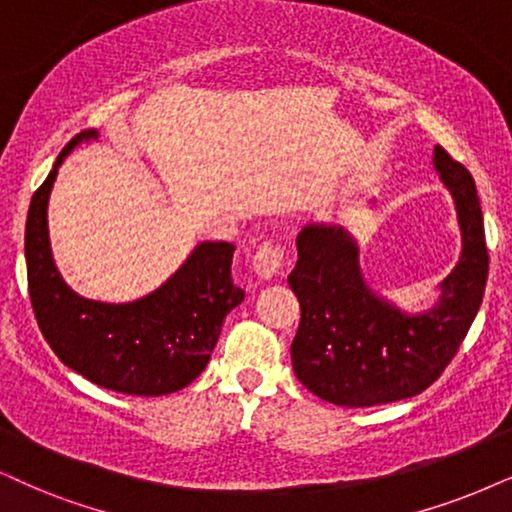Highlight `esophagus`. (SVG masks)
I'll return each instance as SVG.
<instances>
[{"mask_svg": "<svg viewBox=\"0 0 512 512\" xmlns=\"http://www.w3.org/2000/svg\"><path fill=\"white\" fill-rule=\"evenodd\" d=\"M283 264H286V260H283V250L278 248V245L267 243L252 255V269H255V274L264 278V281H269V278L281 274Z\"/></svg>", "mask_w": 512, "mask_h": 512, "instance_id": "obj_1", "label": "esophagus"}]
</instances>
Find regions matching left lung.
Wrapping results in <instances>:
<instances>
[{
	"mask_svg": "<svg viewBox=\"0 0 512 512\" xmlns=\"http://www.w3.org/2000/svg\"><path fill=\"white\" fill-rule=\"evenodd\" d=\"M432 163L454 198L463 250L428 312H401L375 295L361 276L357 241L342 226L307 224L297 234L288 276L302 312L293 371L331 404L359 409L416 397L444 373L475 321L489 271L480 198L470 172L442 146Z\"/></svg>",
	"mask_w": 512,
	"mask_h": 512,
	"instance_id": "8db88e82",
	"label": "left lung"
}]
</instances>
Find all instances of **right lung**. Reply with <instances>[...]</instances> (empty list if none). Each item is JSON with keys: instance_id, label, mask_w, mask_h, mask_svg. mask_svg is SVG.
I'll list each match as a JSON object with an SVG mask.
<instances>
[{"instance_id": "1", "label": "right lung", "mask_w": 512, "mask_h": 512, "mask_svg": "<svg viewBox=\"0 0 512 512\" xmlns=\"http://www.w3.org/2000/svg\"><path fill=\"white\" fill-rule=\"evenodd\" d=\"M84 129L58 153L54 170L30 200L25 222L28 290L40 331L56 357L106 390L160 397L177 392L208 366L222 323L245 293L231 278L234 245L203 241L167 281L134 302H99L77 295L51 255L47 205L58 167Z\"/></svg>"}]
</instances>
